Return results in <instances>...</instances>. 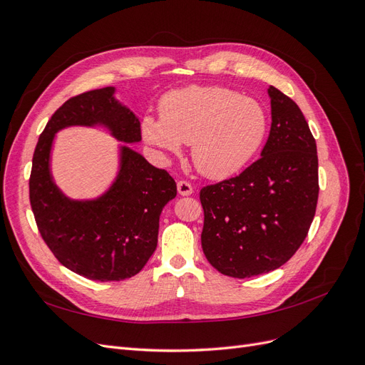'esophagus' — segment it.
I'll use <instances>...</instances> for the list:
<instances>
[{"label":"esophagus","mask_w":365,"mask_h":365,"mask_svg":"<svg viewBox=\"0 0 365 365\" xmlns=\"http://www.w3.org/2000/svg\"><path fill=\"white\" fill-rule=\"evenodd\" d=\"M176 189H178V193L181 196H190L193 193L192 184H189L187 181H180L178 184H176Z\"/></svg>","instance_id":"1"}]
</instances>
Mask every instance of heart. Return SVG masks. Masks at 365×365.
<instances>
[{
	"instance_id": "b5f03b06",
	"label": "heart",
	"mask_w": 365,
	"mask_h": 365,
	"mask_svg": "<svg viewBox=\"0 0 365 365\" xmlns=\"http://www.w3.org/2000/svg\"><path fill=\"white\" fill-rule=\"evenodd\" d=\"M160 117H145L143 138L163 152L192 145L196 169L208 178L237 173L267 135L268 117L259 102L224 86H189L165 96Z\"/></svg>"
}]
</instances>
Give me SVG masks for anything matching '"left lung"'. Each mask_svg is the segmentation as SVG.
<instances>
[{"instance_id":"8db88e82","label":"left lung","mask_w":365,"mask_h":365,"mask_svg":"<svg viewBox=\"0 0 365 365\" xmlns=\"http://www.w3.org/2000/svg\"><path fill=\"white\" fill-rule=\"evenodd\" d=\"M271 130L260 158L207 185L202 251L220 274L247 279L280 268L300 248L318 201L317 143L297 103L269 86Z\"/></svg>"}]
</instances>
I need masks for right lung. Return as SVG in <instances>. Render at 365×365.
I'll return each instance as SVG.
<instances>
[{"mask_svg":"<svg viewBox=\"0 0 365 365\" xmlns=\"http://www.w3.org/2000/svg\"><path fill=\"white\" fill-rule=\"evenodd\" d=\"M105 128L115 140L141 141L140 120L106 86L76 96L51 115L33 153L30 204L39 233L65 268L97 282L138 274L158 244L160 215L176 196L172 176L153 168L128 145L118 148V172L106 192L71 200L51 175V149L59 130Z\"/></svg>","mask_w":365,"mask_h":365,"instance_id":"right-lung-1","label":"right lung"}]
</instances>
